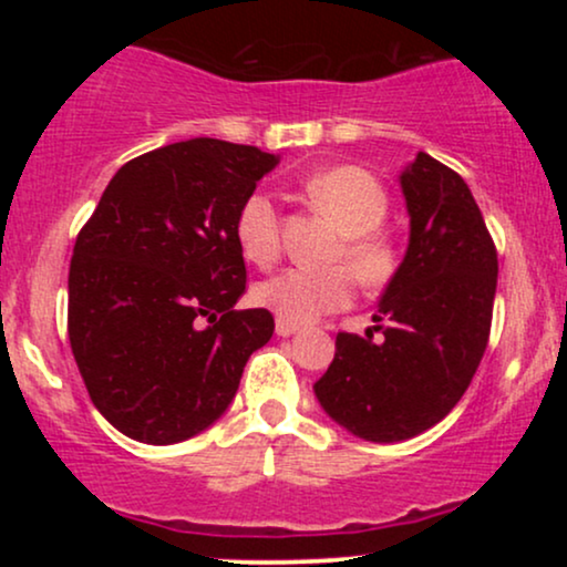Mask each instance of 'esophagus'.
I'll return each mask as SVG.
<instances>
[{"label":"esophagus","mask_w":567,"mask_h":567,"mask_svg":"<svg viewBox=\"0 0 567 567\" xmlns=\"http://www.w3.org/2000/svg\"><path fill=\"white\" fill-rule=\"evenodd\" d=\"M298 333V324L290 322V320H282V317H277V336L282 338H290Z\"/></svg>","instance_id":"34e87169"}]
</instances>
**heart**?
Masks as SVG:
<instances>
[{
	"label": "heart",
	"mask_w": 567,
	"mask_h": 567,
	"mask_svg": "<svg viewBox=\"0 0 567 567\" xmlns=\"http://www.w3.org/2000/svg\"><path fill=\"white\" fill-rule=\"evenodd\" d=\"M311 205L341 231L336 250L365 285H381L396 266L394 245L375 229L386 218L389 199L375 175L354 165L328 167L306 178ZM234 237L250 264L269 266L279 252V213L275 199L252 192L237 210ZM256 301L290 322H306L341 309L354 296V277L347 266H288L252 290Z\"/></svg>",
	"instance_id": "b5f03b06"
}]
</instances>
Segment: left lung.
Wrapping results in <instances>:
<instances>
[{
	"mask_svg": "<svg viewBox=\"0 0 567 567\" xmlns=\"http://www.w3.org/2000/svg\"><path fill=\"white\" fill-rule=\"evenodd\" d=\"M410 237L379 301L383 339L338 333L315 383L338 426L368 442H402L455 408L483 360L496 298V245L470 186L419 152L400 173Z\"/></svg>",
	"mask_w": 567,
	"mask_h": 567,
	"instance_id": "left-lung-1",
	"label": "left lung"
}]
</instances>
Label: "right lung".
<instances>
[{
  "label": "right lung",
  "instance_id": "add662e5",
  "mask_svg": "<svg viewBox=\"0 0 567 567\" xmlns=\"http://www.w3.org/2000/svg\"><path fill=\"white\" fill-rule=\"evenodd\" d=\"M277 154L216 138L122 165L74 245L69 341L90 400L130 440L173 445L213 426L245 362L275 333L266 309L237 311L239 205Z\"/></svg>",
  "mask_w": 567,
  "mask_h": 567
}]
</instances>
